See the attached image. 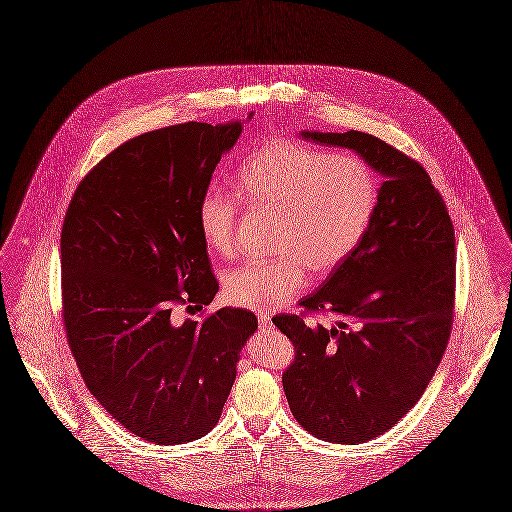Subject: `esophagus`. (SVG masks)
I'll return each instance as SVG.
<instances>
[{
    "mask_svg": "<svg viewBox=\"0 0 512 512\" xmlns=\"http://www.w3.org/2000/svg\"><path fill=\"white\" fill-rule=\"evenodd\" d=\"M257 317H259V325H261L263 329H271L273 321H271V317H269V314H259L257 315Z\"/></svg>",
    "mask_w": 512,
    "mask_h": 512,
    "instance_id": "obj_1",
    "label": "esophagus"
}]
</instances>
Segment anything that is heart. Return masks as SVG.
Listing matches in <instances>:
<instances>
[{
    "label": "heart",
    "mask_w": 512,
    "mask_h": 512,
    "mask_svg": "<svg viewBox=\"0 0 512 512\" xmlns=\"http://www.w3.org/2000/svg\"><path fill=\"white\" fill-rule=\"evenodd\" d=\"M237 195L251 208L275 214L271 261L241 265L226 276V298L239 308L267 312L306 284L308 267L327 273L366 236L378 206V181L364 159L331 154L294 140H271L237 171ZM237 204L206 193L197 220L204 243L230 255L236 247Z\"/></svg>",
    "instance_id": "obj_1"
}]
</instances>
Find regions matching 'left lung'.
<instances>
[{
    "instance_id": "8db88e82",
    "label": "left lung",
    "mask_w": 512,
    "mask_h": 512,
    "mask_svg": "<svg viewBox=\"0 0 512 512\" xmlns=\"http://www.w3.org/2000/svg\"><path fill=\"white\" fill-rule=\"evenodd\" d=\"M304 140L353 150L384 177L360 245L300 302L339 315L331 327L276 315L296 358L282 388L296 421L321 440L360 444L386 433L427 390L450 337L454 226L429 173L358 130H302Z\"/></svg>"
}]
</instances>
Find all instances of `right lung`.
Here are the masks:
<instances>
[{
  "mask_svg": "<svg viewBox=\"0 0 512 512\" xmlns=\"http://www.w3.org/2000/svg\"><path fill=\"white\" fill-rule=\"evenodd\" d=\"M245 120L185 122L136 136L79 183L60 237L64 325L81 378L118 423L154 444L210 433L257 317L222 308L202 323L212 275L197 210Z\"/></svg>",
  "mask_w": 512,
  "mask_h": 512,
  "instance_id": "right-lung-1",
  "label": "right lung"
}]
</instances>
